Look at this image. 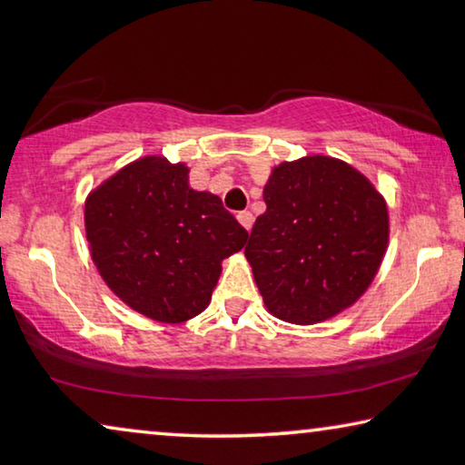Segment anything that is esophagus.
Masks as SVG:
<instances>
[{
  "instance_id": "1",
  "label": "esophagus",
  "mask_w": 465,
  "mask_h": 465,
  "mask_svg": "<svg viewBox=\"0 0 465 465\" xmlns=\"http://www.w3.org/2000/svg\"><path fill=\"white\" fill-rule=\"evenodd\" d=\"M238 221L242 223V227H244V230H250V227H252L254 217H252V213H250V211H240Z\"/></svg>"
}]
</instances>
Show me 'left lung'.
<instances>
[{
  "mask_svg": "<svg viewBox=\"0 0 465 465\" xmlns=\"http://www.w3.org/2000/svg\"><path fill=\"white\" fill-rule=\"evenodd\" d=\"M267 211L246 259L277 319L314 325L351 306L377 275L389 240L387 204L343 161L302 157L272 169Z\"/></svg>",
  "mask_w": 465,
  "mask_h": 465,
  "instance_id": "obj_1",
  "label": "left lung"
}]
</instances>
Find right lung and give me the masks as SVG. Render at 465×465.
Listing matches in <instances>:
<instances>
[{
	"label": "right lung",
	"instance_id": "right-lung-1",
	"mask_svg": "<svg viewBox=\"0 0 465 465\" xmlns=\"http://www.w3.org/2000/svg\"><path fill=\"white\" fill-rule=\"evenodd\" d=\"M84 223L105 283L161 322L201 314L221 261L248 240L219 196L196 193L188 186V167L163 157L134 161L91 193Z\"/></svg>",
	"mask_w": 465,
	"mask_h": 465
}]
</instances>
